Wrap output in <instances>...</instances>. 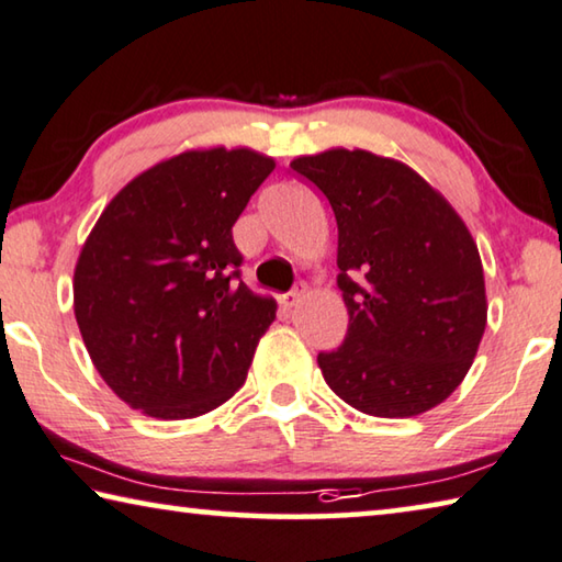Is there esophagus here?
Wrapping results in <instances>:
<instances>
[{"label": "esophagus", "mask_w": 562, "mask_h": 562, "mask_svg": "<svg viewBox=\"0 0 562 562\" xmlns=\"http://www.w3.org/2000/svg\"><path fill=\"white\" fill-rule=\"evenodd\" d=\"M302 295H305V288H302V284H300V288H297V290H290V292H284V295L280 297V305H282L284 310L295 307V305H297V302L302 300Z\"/></svg>", "instance_id": "1"}]
</instances>
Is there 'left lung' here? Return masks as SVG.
Segmentation results:
<instances>
[{
    "mask_svg": "<svg viewBox=\"0 0 562 562\" xmlns=\"http://www.w3.org/2000/svg\"><path fill=\"white\" fill-rule=\"evenodd\" d=\"M290 167L329 200L345 342L319 352L329 390L375 417H413L468 375L487 323L483 262L452 204L413 167L327 149Z\"/></svg>",
    "mask_w": 562,
    "mask_h": 562,
    "instance_id": "1",
    "label": "left lung"
}]
</instances>
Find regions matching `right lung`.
Here are the masks:
<instances>
[{
  "instance_id": "right-lung-1",
  "label": "right lung",
  "mask_w": 562,
  "mask_h": 562,
  "mask_svg": "<svg viewBox=\"0 0 562 562\" xmlns=\"http://www.w3.org/2000/svg\"><path fill=\"white\" fill-rule=\"evenodd\" d=\"M274 169L247 147L187 149L106 204L75 267L97 372L132 409L187 420L245 385L278 302L239 280L233 225Z\"/></svg>"
}]
</instances>
